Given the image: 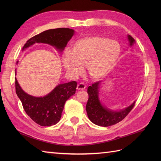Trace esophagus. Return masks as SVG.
Segmentation results:
<instances>
[{
	"label": "esophagus",
	"mask_w": 161,
	"mask_h": 161,
	"mask_svg": "<svg viewBox=\"0 0 161 161\" xmlns=\"http://www.w3.org/2000/svg\"><path fill=\"white\" fill-rule=\"evenodd\" d=\"M86 88V85H85L84 83H80L77 84V90H84Z\"/></svg>",
	"instance_id": "esophagus-1"
}]
</instances>
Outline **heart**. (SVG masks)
<instances>
[{
  "label": "heart",
  "instance_id": "obj_1",
  "mask_svg": "<svg viewBox=\"0 0 161 161\" xmlns=\"http://www.w3.org/2000/svg\"><path fill=\"white\" fill-rule=\"evenodd\" d=\"M121 47L115 40L101 36H88L73 43L70 51L66 50L61 55V63L67 73L77 77L84 64L88 75L98 80L110 73L120 55Z\"/></svg>",
  "mask_w": 161,
  "mask_h": 161
}]
</instances>
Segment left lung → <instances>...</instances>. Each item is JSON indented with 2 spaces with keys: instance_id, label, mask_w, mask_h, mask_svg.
<instances>
[{
  "instance_id": "1",
  "label": "left lung",
  "mask_w": 161,
  "mask_h": 161,
  "mask_svg": "<svg viewBox=\"0 0 161 161\" xmlns=\"http://www.w3.org/2000/svg\"><path fill=\"white\" fill-rule=\"evenodd\" d=\"M129 46H132L136 41L131 36H127ZM101 81H97L88 88V100L86 106L87 115L90 120L95 125L100 126H109L122 121L135 105V102L125 108L119 111H114L106 107L101 103L99 97Z\"/></svg>"
}]
</instances>
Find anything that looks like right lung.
<instances>
[{
  "label": "right lung",
  "instance_id": "add662e5",
  "mask_svg": "<svg viewBox=\"0 0 161 161\" xmlns=\"http://www.w3.org/2000/svg\"><path fill=\"white\" fill-rule=\"evenodd\" d=\"M74 35V30L69 28L47 30L30 39L23 47L22 50L37 43L49 44L59 52H62ZM15 86L17 96L21 101L27 115L36 124L50 126L56 125L60 120L65 102L75 93L77 82L73 81L60 84L43 97H35L25 93L20 86L16 77Z\"/></svg>",
  "mask_w": 161,
  "mask_h": 161
}]
</instances>
